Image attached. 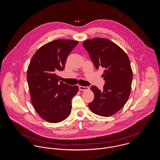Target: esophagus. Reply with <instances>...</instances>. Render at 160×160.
<instances>
[{
	"label": "esophagus",
	"instance_id": "obj_1",
	"mask_svg": "<svg viewBox=\"0 0 160 160\" xmlns=\"http://www.w3.org/2000/svg\"><path fill=\"white\" fill-rule=\"evenodd\" d=\"M79 90L80 91H87L89 89V87L88 86H80L79 87Z\"/></svg>",
	"mask_w": 160,
	"mask_h": 160
}]
</instances>
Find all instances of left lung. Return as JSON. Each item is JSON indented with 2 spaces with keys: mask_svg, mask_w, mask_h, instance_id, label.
Masks as SVG:
<instances>
[{
  "mask_svg": "<svg viewBox=\"0 0 160 160\" xmlns=\"http://www.w3.org/2000/svg\"><path fill=\"white\" fill-rule=\"evenodd\" d=\"M96 68L105 69L102 76L105 84L101 91L91 87L94 99L89 107L95 114L108 117L119 111L131 93L132 71L125 52L109 39L93 38L83 42Z\"/></svg>",
  "mask_w": 160,
  "mask_h": 160,
  "instance_id": "8db88e82",
  "label": "left lung"
}]
</instances>
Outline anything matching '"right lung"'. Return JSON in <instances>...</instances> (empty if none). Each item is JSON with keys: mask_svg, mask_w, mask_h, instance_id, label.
<instances>
[{"mask_svg": "<svg viewBox=\"0 0 160 160\" xmlns=\"http://www.w3.org/2000/svg\"><path fill=\"white\" fill-rule=\"evenodd\" d=\"M78 41L58 39L40 47L32 56L27 71L31 102L43 119L57 123L71 113L72 98L79 87L58 82L59 71H63L67 58Z\"/></svg>", "mask_w": 160, "mask_h": 160, "instance_id": "add662e5", "label": "right lung"}]
</instances>
